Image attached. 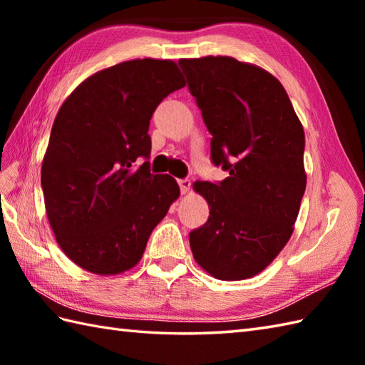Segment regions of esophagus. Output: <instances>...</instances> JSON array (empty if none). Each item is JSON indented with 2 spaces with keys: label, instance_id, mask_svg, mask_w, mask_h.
Segmentation results:
<instances>
[{
  "label": "esophagus",
  "instance_id": "esophagus-1",
  "mask_svg": "<svg viewBox=\"0 0 365 365\" xmlns=\"http://www.w3.org/2000/svg\"><path fill=\"white\" fill-rule=\"evenodd\" d=\"M178 187H180L182 195H187V192L191 190V182L188 178H182V180H178Z\"/></svg>",
  "mask_w": 365,
  "mask_h": 365
}]
</instances>
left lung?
<instances>
[{"label":"left lung","instance_id":"obj_1","mask_svg":"<svg viewBox=\"0 0 365 365\" xmlns=\"http://www.w3.org/2000/svg\"><path fill=\"white\" fill-rule=\"evenodd\" d=\"M212 135L220 185L195 182L210 216L190 232L197 265L220 281L262 273L293 234L306 190L304 130L289 96L265 68L230 56L180 59Z\"/></svg>","mask_w":365,"mask_h":365}]
</instances>
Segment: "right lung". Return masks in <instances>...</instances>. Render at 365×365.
Returning a JSON list of instances; mask_svg holds the SVG:
<instances>
[{
    "instance_id": "add662e5",
    "label": "right lung",
    "mask_w": 365,
    "mask_h": 365,
    "mask_svg": "<svg viewBox=\"0 0 365 365\" xmlns=\"http://www.w3.org/2000/svg\"><path fill=\"white\" fill-rule=\"evenodd\" d=\"M185 80L170 59H131L73 89L54 119L42 161L45 212L61 250L98 276L141 260L147 240L180 188L150 174L149 123Z\"/></svg>"
}]
</instances>
